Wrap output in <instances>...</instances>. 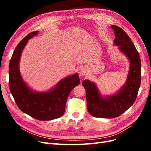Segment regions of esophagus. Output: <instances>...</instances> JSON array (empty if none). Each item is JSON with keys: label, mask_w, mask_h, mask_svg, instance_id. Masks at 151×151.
<instances>
[{"label": "esophagus", "mask_w": 151, "mask_h": 151, "mask_svg": "<svg viewBox=\"0 0 151 151\" xmlns=\"http://www.w3.org/2000/svg\"><path fill=\"white\" fill-rule=\"evenodd\" d=\"M86 73H87V69L85 67H82L79 72V76H84L86 74Z\"/></svg>", "instance_id": "34e87169"}]
</instances>
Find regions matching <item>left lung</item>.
Returning <instances> with one entry per match:
<instances>
[{
	"label": "left lung",
	"instance_id": "left-lung-1",
	"mask_svg": "<svg viewBox=\"0 0 151 151\" xmlns=\"http://www.w3.org/2000/svg\"><path fill=\"white\" fill-rule=\"evenodd\" d=\"M115 38L114 43L130 60V68L125 84L116 94L103 97L96 84L84 80L87 108L91 115L97 118H113L120 116L135 101L141 81V62L139 54L129 36L121 28L111 26Z\"/></svg>",
	"mask_w": 151,
	"mask_h": 151
}]
</instances>
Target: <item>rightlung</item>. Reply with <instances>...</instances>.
<instances>
[{"label": "right lung", "mask_w": 151, "mask_h": 151, "mask_svg": "<svg viewBox=\"0 0 151 151\" xmlns=\"http://www.w3.org/2000/svg\"><path fill=\"white\" fill-rule=\"evenodd\" d=\"M37 34V31L31 32L16 46L9 66V84L17 106L22 112L36 120H51L63 115L68 95L80 84V79L77 74L67 77L46 93L35 92L28 88L20 74L19 62L21 52L28 40Z\"/></svg>", "instance_id": "1"}]
</instances>
